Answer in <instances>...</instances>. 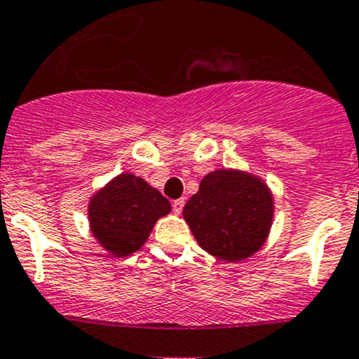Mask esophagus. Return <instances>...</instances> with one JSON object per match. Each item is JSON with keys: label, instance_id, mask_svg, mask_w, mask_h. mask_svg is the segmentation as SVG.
Here are the masks:
<instances>
[{"label": "esophagus", "instance_id": "34e87169", "mask_svg": "<svg viewBox=\"0 0 359 359\" xmlns=\"http://www.w3.org/2000/svg\"><path fill=\"white\" fill-rule=\"evenodd\" d=\"M183 205H184V198H176V201H172V210H175L176 214H181Z\"/></svg>", "mask_w": 359, "mask_h": 359}]
</instances>
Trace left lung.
Instances as JSON below:
<instances>
[{"label": "left lung", "instance_id": "8db88e82", "mask_svg": "<svg viewBox=\"0 0 359 359\" xmlns=\"http://www.w3.org/2000/svg\"><path fill=\"white\" fill-rule=\"evenodd\" d=\"M205 252L242 261L261 249L273 219V197L259 178L240 171L209 172L183 209Z\"/></svg>", "mask_w": 359, "mask_h": 359}]
</instances>
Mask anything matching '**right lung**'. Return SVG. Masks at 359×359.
I'll return each instance as SVG.
<instances>
[{"mask_svg":"<svg viewBox=\"0 0 359 359\" xmlns=\"http://www.w3.org/2000/svg\"><path fill=\"white\" fill-rule=\"evenodd\" d=\"M169 210L171 204L161 191L124 172L91 198V231L112 256L124 257L147 242L155 221Z\"/></svg>","mask_w":359,"mask_h":359,"instance_id":"add662e5","label":"right lung"}]
</instances>
